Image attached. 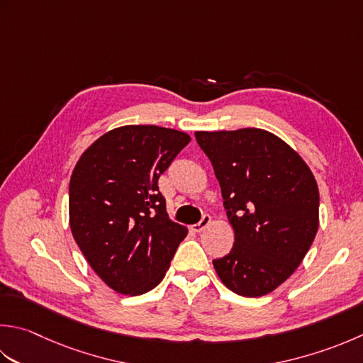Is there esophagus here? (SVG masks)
Returning <instances> with one entry per match:
<instances>
[{
    "mask_svg": "<svg viewBox=\"0 0 363 363\" xmlns=\"http://www.w3.org/2000/svg\"><path fill=\"white\" fill-rule=\"evenodd\" d=\"M211 222H212L211 216H203V218L200 220V222H198L196 225H191V230H194L195 233H201V231H204L206 228H208V226L211 225Z\"/></svg>",
    "mask_w": 363,
    "mask_h": 363,
    "instance_id": "obj_1",
    "label": "esophagus"
}]
</instances>
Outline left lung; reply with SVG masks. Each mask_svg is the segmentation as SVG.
I'll use <instances>...</instances> for the list:
<instances>
[{
  "label": "left lung",
  "instance_id": "obj_1",
  "mask_svg": "<svg viewBox=\"0 0 363 363\" xmlns=\"http://www.w3.org/2000/svg\"><path fill=\"white\" fill-rule=\"evenodd\" d=\"M195 138L214 167L234 231L231 252L212 261L218 279L244 297L272 293L315 240V176L297 151L264 129L201 130Z\"/></svg>",
  "mask_w": 363,
  "mask_h": 363
}]
</instances>
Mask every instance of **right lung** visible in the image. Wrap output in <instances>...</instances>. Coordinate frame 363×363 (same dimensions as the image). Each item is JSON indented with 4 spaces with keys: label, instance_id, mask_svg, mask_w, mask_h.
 I'll use <instances>...</instances> for the list:
<instances>
[{
    "label": "right lung",
    "instance_id": "right-lung-1",
    "mask_svg": "<svg viewBox=\"0 0 363 363\" xmlns=\"http://www.w3.org/2000/svg\"><path fill=\"white\" fill-rule=\"evenodd\" d=\"M186 132L123 125L84 151L70 176L69 225L75 242L106 286L125 296L154 289L187 228L169 220L157 181Z\"/></svg>",
    "mask_w": 363,
    "mask_h": 363
}]
</instances>
